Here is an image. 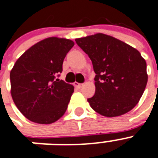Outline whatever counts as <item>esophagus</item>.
<instances>
[{
  "label": "esophagus",
  "instance_id": "esophagus-1",
  "mask_svg": "<svg viewBox=\"0 0 158 158\" xmlns=\"http://www.w3.org/2000/svg\"><path fill=\"white\" fill-rule=\"evenodd\" d=\"M74 85H75L76 87L77 88H78V89H81V88L82 87V85H83V84H80V83H74Z\"/></svg>",
  "mask_w": 158,
  "mask_h": 158
}]
</instances>
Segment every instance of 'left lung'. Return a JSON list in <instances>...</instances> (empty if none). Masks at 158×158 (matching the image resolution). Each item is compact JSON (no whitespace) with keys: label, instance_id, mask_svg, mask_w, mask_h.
I'll return each instance as SVG.
<instances>
[{"label":"left lung","instance_id":"left-lung-1","mask_svg":"<svg viewBox=\"0 0 158 158\" xmlns=\"http://www.w3.org/2000/svg\"><path fill=\"white\" fill-rule=\"evenodd\" d=\"M75 41L89 56L96 73V93L87 99L90 107L106 117L122 115L134 108L148 82L147 63L140 52L101 33Z\"/></svg>","mask_w":158,"mask_h":158}]
</instances>
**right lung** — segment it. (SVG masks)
Listing matches in <instances>:
<instances>
[{
    "instance_id": "right-lung-1",
    "label": "right lung",
    "mask_w": 158,
    "mask_h": 158,
    "mask_svg": "<svg viewBox=\"0 0 158 158\" xmlns=\"http://www.w3.org/2000/svg\"><path fill=\"white\" fill-rule=\"evenodd\" d=\"M73 46L70 40L48 38L29 48L15 63L10 74L12 99L30 121L54 123L67 110L74 86L57 77Z\"/></svg>"
}]
</instances>
